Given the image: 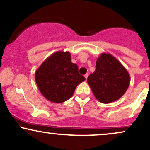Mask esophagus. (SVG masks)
Segmentation results:
<instances>
[{"label":"esophagus","instance_id":"34e87169","mask_svg":"<svg viewBox=\"0 0 150 150\" xmlns=\"http://www.w3.org/2000/svg\"><path fill=\"white\" fill-rule=\"evenodd\" d=\"M84 76H85V79H86V80H87V77H88V74H85V75H84Z\"/></svg>","mask_w":150,"mask_h":150}]
</instances>
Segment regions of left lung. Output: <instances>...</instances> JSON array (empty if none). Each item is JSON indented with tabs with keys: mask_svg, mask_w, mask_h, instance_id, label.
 Returning <instances> with one entry per match:
<instances>
[{
	"mask_svg": "<svg viewBox=\"0 0 150 150\" xmlns=\"http://www.w3.org/2000/svg\"><path fill=\"white\" fill-rule=\"evenodd\" d=\"M130 82V75L124 66L112 55L105 53L97 58L95 71L87 78L94 97L103 104L120 99Z\"/></svg>",
	"mask_w": 150,
	"mask_h": 150,
	"instance_id": "obj_1",
	"label": "left lung"
}]
</instances>
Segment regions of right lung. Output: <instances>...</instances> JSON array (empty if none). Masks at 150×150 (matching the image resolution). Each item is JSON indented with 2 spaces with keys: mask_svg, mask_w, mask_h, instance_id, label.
Listing matches in <instances>:
<instances>
[{
  "mask_svg": "<svg viewBox=\"0 0 150 150\" xmlns=\"http://www.w3.org/2000/svg\"><path fill=\"white\" fill-rule=\"evenodd\" d=\"M35 80L47 100L62 103L73 95L77 86L85 78L78 73V66L71 62L70 53L57 51L46 58L36 70Z\"/></svg>",
  "mask_w": 150,
  "mask_h": 150,
  "instance_id": "obj_1",
  "label": "right lung"
}]
</instances>
